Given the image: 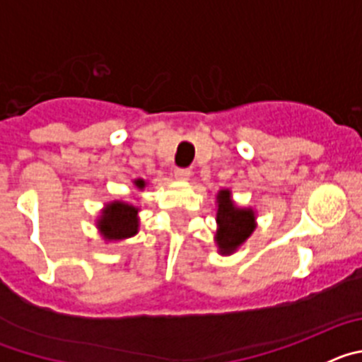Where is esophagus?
<instances>
[{
    "instance_id": "esophagus-1",
    "label": "esophagus",
    "mask_w": 362,
    "mask_h": 362,
    "mask_svg": "<svg viewBox=\"0 0 362 362\" xmlns=\"http://www.w3.org/2000/svg\"><path fill=\"white\" fill-rule=\"evenodd\" d=\"M190 175H192L190 168H177V170L174 172V177L179 179V181H187Z\"/></svg>"
}]
</instances>
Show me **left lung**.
<instances>
[{"mask_svg": "<svg viewBox=\"0 0 362 362\" xmlns=\"http://www.w3.org/2000/svg\"><path fill=\"white\" fill-rule=\"evenodd\" d=\"M216 245L221 255H232L239 246L250 238L257 226L254 209L239 206L232 199V192L228 188L217 192L216 197Z\"/></svg>", "mask_w": 362, "mask_h": 362, "instance_id": "left-lung-1", "label": "left lung"}]
</instances>
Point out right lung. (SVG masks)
<instances>
[{"label": "right lung", "mask_w": 362, "mask_h": 362, "mask_svg": "<svg viewBox=\"0 0 362 362\" xmlns=\"http://www.w3.org/2000/svg\"><path fill=\"white\" fill-rule=\"evenodd\" d=\"M134 187L137 190H145L146 181L145 179H134ZM139 209L134 203L129 201H110L105 204V209L95 219L101 238L108 243L123 241L139 232Z\"/></svg>", "instance_id": "add662e5"}]
</instances>
